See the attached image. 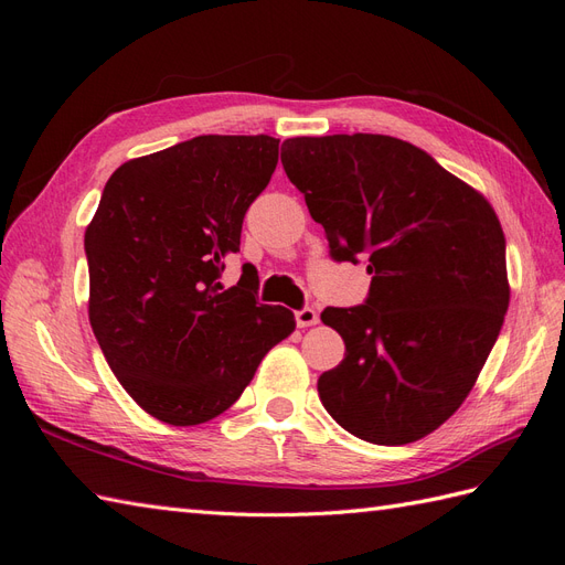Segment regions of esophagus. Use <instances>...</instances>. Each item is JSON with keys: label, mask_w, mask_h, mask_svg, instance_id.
<instances>
[{"label": "esophagus", "mask_w": 565, "mask_h": 565, "mask_svg": "<svg viewBox=\"0 0 565 565\" xmlns=\"http://www.w3.org/2000/svg\"><path fill=\"white\" fill-rule=\"evenodd\" d=\"M295 316H297V324H299V328H311V324H318V320H320L318 311L311 309V306H306V309L297 311Z\"/></svg>", "instance_id": "esophagus-1"}]
</instances>
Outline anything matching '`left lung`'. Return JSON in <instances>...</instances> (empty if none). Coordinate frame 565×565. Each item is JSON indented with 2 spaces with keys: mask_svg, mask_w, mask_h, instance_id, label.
Instances as JSON below:
<instances>
[{
  "mask_svg": "<svg viewBox=\"0 0 565 565\" xmlns=\"http://www.w3.org/2000/svg\"><path fill=\"white\" fill-rule=\"evenodd\" d=\"M287 179L337 262L367 259L370 297L320 320L347 344L320 374L332 419L377 446L436 431L465 403L509 306L500 218L476 188L384 134L297 136Z\"/></svg>",
  "mask_w": 565,
  "mask_h": 565,
  "instance_id": "obj_1",
  "label": "left lung"
}]
</instances>
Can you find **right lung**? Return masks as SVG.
<instances>
[{
	"label": "right lung",
	"instance_id": "1",
	"mask_svg": "<svg viewBox=\"0 0 565 565\" xmlns=\"http://www.w3.org/2000/svg\"><path fill=\"white\" fill-rule=\"evenodd\" d=\"M273 136H195L108 179L84 233L89 322L119 384L148 415L195 426L228 409L297 328L256 299L259 276L218 282L243 218L278 164Z\"/></svg>",
	"mask_w": 565,
	"mask_h": 565
}]
</instances>
